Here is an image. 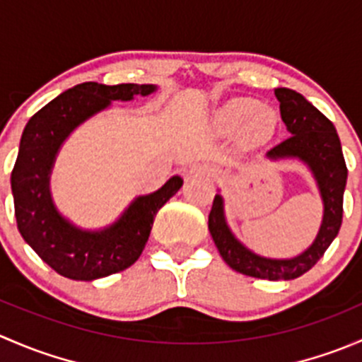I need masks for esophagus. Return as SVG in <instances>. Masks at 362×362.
Masks as SVG:
<instances>
[{
  "label": "esophagus",
  "mask_w": 362,
  "mask_h": 362,
  "mask_svg": "<svg viewBox=\"0 0 362 362\" xmlns=\"http://www.w3.org/2000/svg\"><path fill=\"white\" fill-rule=\"evenodd\" d=\"M187 175H206V177H214L215 168L210 164H194V166L189 168Z\"/></svg>",
  "instance_id": "1"
}]
</instances>
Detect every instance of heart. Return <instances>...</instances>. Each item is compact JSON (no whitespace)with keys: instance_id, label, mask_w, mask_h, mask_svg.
I'll list each match as a JSON object with an SVG mask.
<instances>
[{"instance_id":"b5f03b06","label":"heart","mask_w":362,"mask_h":362,"mask_svg":"<svg viewBox=\"0 0 362 362\" xmlns=\"http://www.w3.org/2000/svg\"><path fill=\"white\" fill-rule=\"evenodd\" d=\"M217 124L221 129L233 133L245 124L243 131L252 141H266L276 127V113L269 107H259L250 98H235L217 112Z\"/></svg>"}]
</instances>
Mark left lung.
Returning a JSON list of instances; mask_svg holds the SVG:
<instances>
[{
	"label": "left lung",
	"instance_id": "1",
	"mask_svg": "<svg viewBox=\"0 0 362 362\" xmlns=\"http://www.w3.org/2000/svg\"><path fill=\"white\" fill-rule=\"evenodd\" d=\"M280 115L291 136L268 151L269 159L296 158L312 171L324 203L322 224L317 238L305 252L291 259H269L254 254L235 238L224 217V199L215 194L208 215V229L222 259L229 268L247 276L264 280H293L317 264L327 247L337 238L343 217V192L346 185V164L333 122L305 100L286 87L275 89Z\"/></svg>",
	"mask_w": 362,
	"mask_h": 362
}]
</instances>
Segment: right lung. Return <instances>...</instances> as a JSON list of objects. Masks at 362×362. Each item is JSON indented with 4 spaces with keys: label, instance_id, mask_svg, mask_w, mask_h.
Here are the masks:
<instances>
[{
    "label": "right lung",
    "instance_id": "right-lung-1",
    "mask_svg": "<svg viewBox=\"0 0 362 362\" xmlns=\"http://www.w3.org/2000/svg\"><path fill=\"white\" fill-rule=\"evenodd\" d=\"M156 89L152 83L83 82L54 98L25 124L12 171L17 228L42 261L66 279L90 282L134 264L156 214L184 184L180 177H171L159 191L138 196L119 221L100 231L76 228L57 211L50 196V171L69 133L112 101H131Z\"/></svg>",
    "mask_w": 362,
    "mask_h": 362
}]
</instances>
